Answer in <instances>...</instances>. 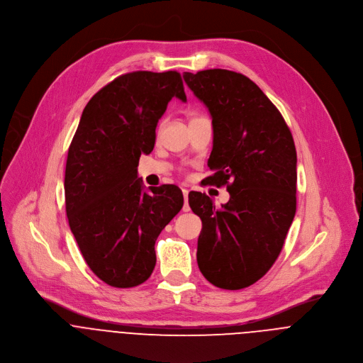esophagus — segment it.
<instances>
[{"mask_svg":"<svg viewBox=\"0 0 363 363\" xmlns=\"http://www.w3.org/2000/svg\"><path fill=\"white\" fill-rule=\"evenodd\" d=\"M182 194H184V201H185L182 211L184 212H189L191 208H189V203H188V189H182Z\"/></svg>","mask_w":363,"mask_h":363,"instance_id":"1","label":"esophagus"}]
</instances>
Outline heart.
Here are the masks:
<instances>
[{"mask_svg": "<svg viewBox=\"0 0 363 363\" xmlns=\"http://www.w3.org/2000/svg\"><path fill=\"white\" fill-rule=\"evenodd\" d=\"M199 118H202V117H201V116H192V117H191V121H195V120H199ZM191 121H189V123H191Z\"/></svg>", "mask_w": 363, "mask_h": 363, "instance_id": "b5f03b06", "label": "heart"}]
</instances>
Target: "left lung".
Here are the masks:
<instances>
[{"label": "left lung", "mask_w": 363, "mask_h": 363, "mask_svg": "<svg viewBox=\"0 0 363 363\" xmlns=\"http://www.w3.org/2000/svg\"><path fill=\"white\" fill-rule=\"evenodd\" d=\"M208 107L213 148L205 185L223 186L229 202L216 208L191 191L189 206L202 220L196 260L203 277L225 290L260 280L277 260L297 209V152L281 113L242 73L208 69L184 73Z\"/></svg>", "instance_id": "obj_1"}]
</instances>
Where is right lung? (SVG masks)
I'll use <instances>...</instances> for the list:
<instances>
[{
  "instance_id": "1",
  "label": "right lung",
  "mask_w": 363,
  "mask_h": 363,
  "mask_svg": "<svg viewBox=\"0 0 363 363\" xmlns=\"http://www.w3.org/2000/svg\"><path fill=\"white\" fill-rule=\"evenodd\" d=\"M172 97L186 101L175 70L116 77L86 104L67 151L69 226L90 270L111 287H135L151 276L155 240L184 205L177 185L147 192L137 175Z\"/></svg>"
}]
</instances>
